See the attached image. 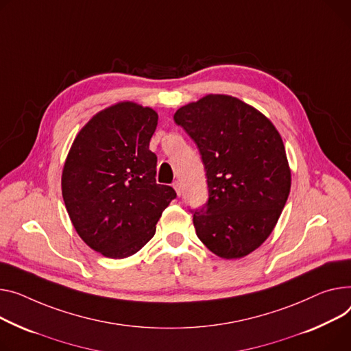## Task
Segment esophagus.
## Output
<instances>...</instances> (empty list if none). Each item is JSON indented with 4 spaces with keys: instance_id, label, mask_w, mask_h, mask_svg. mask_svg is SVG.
Segmentation results:
<instances>
[{
    "instance_id": "1",
    "label": "esophagus",
    "mask_w": 351,
    "mask_h": 351,
    "mask_svg": "<svg viewBox=\"0 0 351 351\" xmlns=\"http://www.w3.org/2000/svg\"><path fill=\"white\" fill-rule=\"evenodd\" d=\"M173 189L176 191L178 196H180V195H182V186H180V182H179V180L173 182Z\"/></svg>"
}]
</instances>
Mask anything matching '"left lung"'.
I'll return each instance as SVG.
<instances>
[{
    "instance_id": "left-lung-1",
    "label": "left lung",
    "mask_w": 351,
    "mask_h": 351,
    "mask_svg": "<svg viewBox=\"0 0 351 351\" xmlns=\"http://www.w3.org/2000/svg\"><path fill=\"white\" fill-rule=\"evenodd\" d=\"M173 120L196 143L207 176L196 234L220 258H243L269 237L289 196L282 138L263 112L226 95L186 104Z\"/></svg>"
}]
</instances>
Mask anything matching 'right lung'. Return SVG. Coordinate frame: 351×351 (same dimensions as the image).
Here are the masks:
<instances>
[{"label":"right lung","mask_w":351,"mask_h":351,"mask_svg":"<svg viewBox=\"0 0 351 351\" xmlns=\"http://www.w3.org/2000/svg\"><path fill=\"white\" fill-rule=\"evenodd\" d=\"M156 125L151 107L117 103L93 115L64 160L62 196L69 217L80 239L108 258L141 250L176 197L155 179L149 141Z\"/></svg>","instance_id":"obj_1"}]
</instances>
